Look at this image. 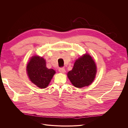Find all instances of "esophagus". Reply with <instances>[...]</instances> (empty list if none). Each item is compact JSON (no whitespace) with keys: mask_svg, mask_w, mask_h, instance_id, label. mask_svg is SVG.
Returning <instances> with one entry per match:
<instances>
[{"mask_svg":"<svg viewBox=\"0 0 128 128\" xmlns=\"http://www.w3.org/2000/svg\"><path fill=\"white\" fill-rule=\"evenodd\" d=\"M59 72H61V73H64L66 70H65V69L64 67H61V68H59Z\"/></svg>","mask_w":128,"mask_h":128,"instance_id":"obj_1","label":"esophagus"}]
</instances>
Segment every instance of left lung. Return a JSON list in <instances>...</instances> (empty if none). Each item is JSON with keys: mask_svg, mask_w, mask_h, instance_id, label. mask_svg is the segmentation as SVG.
Listing matches in <instances>:
<instances>
[{"mask_svg": "<svg viewBox=\"0 0 128 128\" xmlns=\"http://www.w3.org/2000/svg\"><path fill=\"white\" fill-rule=\"evenodd\" d=\"M96 67L92 57L86 54L76 60L67 76L74 86L81 88L88 86L94 81Z\"/></svg>", "mask_w": 128, "mask_h": 128, "instance_id": "left-lung-1", "label": "left lung"}]
</instances>
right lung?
Returning <instances> with one entry per match:
<instances>
[{
	"label": "right lung",
	"mask_w": 128,
	"mask_h": 128,
	"mask_svg": "<svg viewBox=\"0 0 128 128\" xmlns=\"http://www.w3.org/2000/svg\"><path fill=\"white\" fill-rule=\"evenodd\" d=\"M27 74L32 82L42 88H46L56 73L52 69L46 66L45 60L42 57L32 56L26 66Z\"/></svg>",
	"instance_id": "obj_1"
}]
</instances>
